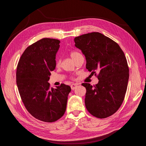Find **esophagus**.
Returning a JSON list of instances; mask_svg holds the SVG:
<instances>
[{
	"mask_svg": "<svg viewBox=\"0 0 146 146\" xmlns=\"http://www.w3.org/2000/svg\"><path fill=\"white\" fill-rule=\"evenodd\" d=\"M77 86V84H75V83H72V84H71V85H70V88H71V89L72 90H74L75 89H76Z\"/></svg>",
	"mask_w": 146,
	"mask_h": 146,
	"instance_id": "1",
	"label": "esophagus"
}]
</instances>
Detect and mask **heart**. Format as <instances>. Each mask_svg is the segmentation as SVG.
<instances>
[{
  "instance_id": "1",
  "label": "heart",
  "mask_w": 146,
  "mask_h": 146,
  "mask_svg": "<svg viewBox=\"0 0 146 146\" xmlns=\"http://www.w3.org/2000/svg\"><path fill=\"white\" fill-rule=\"evenodd\" d=\"M79 55H80V54H79V53H78V52H75V51L71 52H70V57H71V58H72L74 60L75 59H76ZM60 63V60L59 59H58V60H56V65H59Z\"/></svg>"
}]
</instances>
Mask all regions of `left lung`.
<instances>
[{
  "label": "left lung",
  "mask_w": 146,
  "mask_h": 146,
  "mask_svg": "<svg viewBox=\"0 0 146 146\" xmlns=\"http://www.w3.org/2000/svg\"><path fill=\"white\" fill-rule=\"evenodd\" d=\"M74 42L85 56L86 68L93 74L99 72V82L94 88L90 83L82 84L86 89L87 110L100 119L111 116L122 104L129 82L124 53L116 42L99 32L80 35Z\"/></svg>",
  "instance_id": "left-lung-1"
}]
</instances>
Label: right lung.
I'll return each instance as SVG.
<instances>
[{
  "mask_svg": "<svg viewBox=\"0 0 146 146\" xmlns=\"http://www.w3.org/2000/svg\"><path fill=\"white\" fill-rule=\"evenodd\" d=\"M60 43L52 38L36 41L25 50L17 66L16 84L25 107L43 122H55L63 116L71 91L64 84L50 89L48 82L56 67Z\"/></svg>",
  "mask_w": 146,
  "mask_h": 146,
  "instance_id": "right-lung-1",
  "label": "right lung"
}]
</instances>
